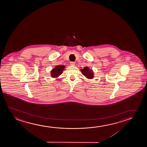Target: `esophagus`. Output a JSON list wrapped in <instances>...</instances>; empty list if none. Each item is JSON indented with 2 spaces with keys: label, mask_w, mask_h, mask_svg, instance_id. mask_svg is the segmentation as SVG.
<instances>
[{
  "label": "esophagus",
  "mask_w": 147,
  "mask_h": 147,
  "mask_svg": "<svg viewBox=\"0 0 147 147\" xmlns=\"http://www.w3.org/2000/svg\"><path fill=\"white\" fill-rule=\"evenodd\" d=\"M70 65H71V66H74V62H71L70 63Z\"/></svg>",
  "instance_id": "esophagus-1"
}]
</instances>
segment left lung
<instances>
[{
  "instance_id": "8db88e82",
  "label": "left lung",
  "mask_w": 147,
  "mask_h": 147,
  "mask_svg": "<svg viewBox=\"0 0 147 147\" xmlns=\"http://www.w3.org/2000/svg\"><path fill=\"white\" fill-rule=\"evenodd\" d=\"M81 72L83 75L88 79H92L94 77V74L92 70L91 69L89 68V67H85L84 68L82 69L81 70Z\"/></svg>"
}]
</instances>
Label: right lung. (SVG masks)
<instances>
[{"instance_id":"obj_1","label":"right lung","mask_w":147,"mask_h":147,"mask_svg":"<svg viewBox=\"0 0 147 147\" xmlns=\"http://www.w3.org/2000/svg\"><path fill=\"white\" fill-rule=\"evenodd\" d=\"M65 66L64 65H57L54 69L51 71V76L53 78H57L62 74L63 71L64 70Z\"/></svg>"}]
</instances>
